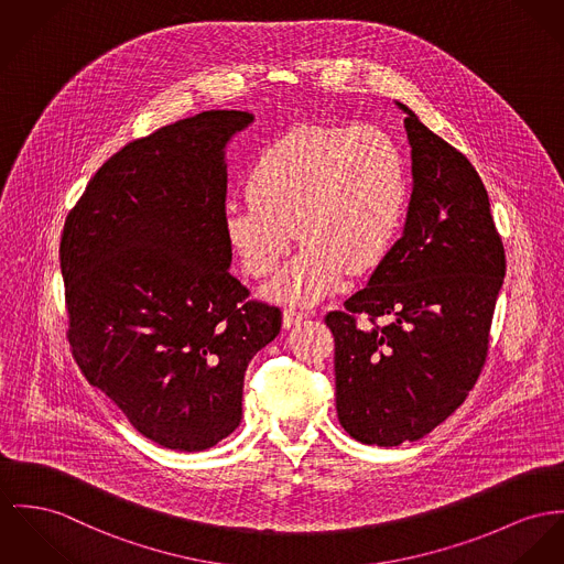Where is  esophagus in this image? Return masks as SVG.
Instances as JSON below:
<instances>
[{
  "label": "esophagus",
  "mask_w": 564,
  "mask_h": 564,
  "mask_svg": "<svg viewBox=\"0 0 564 564\" xmlns=\"http://www.w3.org/2000/svg\"><path fill=\"white\" fill-rule=\"evenodd\" d=\"M303 319L304 313L296 311V308H285V311H283V326H285V328H292V326L301 324Z\"/></svg>",
  "instance_id": "obj_1"
}]
</instances>
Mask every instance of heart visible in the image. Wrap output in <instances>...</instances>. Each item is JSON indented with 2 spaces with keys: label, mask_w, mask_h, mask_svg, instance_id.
Instances as JSON below:
<instances>
[{
  "label": "heart",
  "mask_w": 564,
  "mask_h": 564,
  "mask_svg": "<svg viewBox=\"0 0 564 564\" xmlns=\"http://www.w3.org/2000/svg\"><path fill=\"white\" fill-rule=\"evenodd\" d=\"M247 197L223 213L242 270L272 274L299 236L301 256L268 294L315 303L341 285L346 270L369 272L389 253L408 204L405 159L392 134L373 124L299 127L261 152Z\"/></svg>",
  "instance_id": "1"
}]
</instances>
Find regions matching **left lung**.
Wrapping results in <instances>:
<instances>
[{
	"mask_svg": "<svg viewBox=\"0 0 564 564\" xmlns=\"http://www.w3.org/2000/svg\"><path fill=\"white\" fill-rule=\"evenodd\" d=\"M412 197L403 236L367 288L324 319L335 337L337 414L362 444L414 442L477 384L507 260L473 163L405 105ZM370 322L358 327L355 317Z\"/></svg>",
	"mask_w": 564,
	"mask_h": 564,
	"instance_id": "8db88e82",
	"label": "left lung"
}]
</instances>
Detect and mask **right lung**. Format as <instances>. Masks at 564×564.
I'll list each match as a JSON object with an SVG mask.
<instances>
[{
    "instance_id": "obj_1",
    "label": "right lung",
    "mask_w": 564,
    "mask_h": 564,
    "mask_svg": "<svg viewBox=\"0 0 564 564\" xmlns=\"http://www.w3.org/2000/svg\"><path fill=\"white\" fill-rule=\"evenodd\" d=\"M247 111L134 139L89 180L59 242L68 344L87 382L148 440L206 451L242 419L245 371L281 330L227 270L225 145Z\"/></svg>"
}]
</instances>
